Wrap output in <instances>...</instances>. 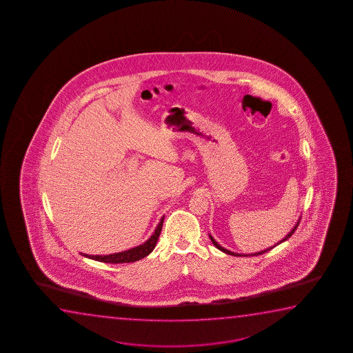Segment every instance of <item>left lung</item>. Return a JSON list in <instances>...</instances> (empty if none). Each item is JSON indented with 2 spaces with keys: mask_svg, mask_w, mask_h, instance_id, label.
I'll list each match as a JSON object with an SVG mask.
<instances>
[{
  "mask_svg": "<svg viewBox=\"0 0 353 353\" xmlns=\"http://www.w3.org/2000/svg\"><path fill=\"white\" fill-rule=\"evenodd\" d=\"M299 223H300V218H299V219H298V222H296V224H295L294 228H293V229H292V230H290V232H288V234H287V235H285V239H282V240H281V241L277 242V243H276L275 246H274V247L277 246V245H280V243H282V242H285V240H288V239H290V237L292 236V235H293V234H294L295 230H296V228H298V225H299ZM208 236H210V239H211V241H212L213 245H214V246L217 247V248H218V250H219V251L224 252V253H227V254H230V256H259V254H263V253H266V252L270 251V250H272V248H274V247H269V248H266V250H263V251H261V252H256V253H252V254H242V253H235V252H232V251H229V250H225V248H224V247L221 246V245H218L217 241H216V240H214V239H213V237L211 236V235H208Z\"/></svg>",
  "mask_w": 353,
  "mask_h": 353,
  "instance_id": "left-lung-1",
  "label": "left lung"
}]
</instances>
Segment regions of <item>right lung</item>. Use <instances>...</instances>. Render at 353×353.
<instances>
[{
    "mask_svg": "<svg viewBox=\"0 0 353 353\" xmlns=\"http://www.w3.org/2000/svg\"><path fill=\"white\" fill-rule=\"evenodd\" d=\"M164 223V217H161L159 224L155 228L154 232L152 234V236L140 246L134 247L126 251L119 252V253H113L108 256H90V254H84L81 253L82 256H87L89 259H94L97 261H102V263H110V264H121V263H134V261H140L142 258L148 256L150 252L154 250L157 241L159 239L160 232L163 228Z\"/></svg>",
    "mask_w": 353,
    "mask_h": 353,
    "instance_id": "add662e5",
    "label": "right lung"
}]
</instances>
